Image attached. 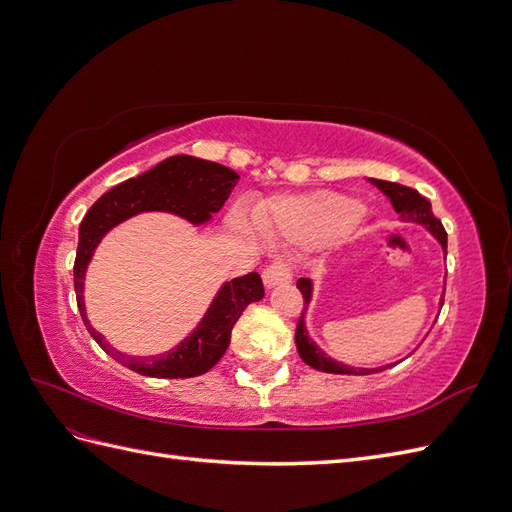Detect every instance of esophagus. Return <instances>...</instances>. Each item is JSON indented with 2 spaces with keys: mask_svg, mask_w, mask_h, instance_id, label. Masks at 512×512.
I'll list each match as a JSON object with an SVG mask.
<instances>
[{
  "mask_svg": "<svg viewBox=\"0 0 512 512\" xmlns=\"http://www.w3.org/2000/svg\"><path fill=\"white\" fill-rule=\"evenodd\" d=\"M262 282H265V288H277V286H286L292 282L290 267L286 262H273L271 267L262 271Z\"/></svg>",
  "mask_w": 512,
  "mask_h": 512,
  "instance_id": "obj_1",
  "label": "esophagus"
}]
</instances>
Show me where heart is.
Wrapping results in <instances>:
<instances>
[{"mask_svg":"<svg viewBox=\"0 0 512 512\" xmlns=\"http://www.w3.org/2000/svg\"><path fill=\"white\" fill-rule=\"evenodd\" d=\"M365 220L354 198L337 192L273 196L254 211V224L269 239L320 245L344 239Z\"/></svg>","mask_w":512,"mask_h":512,"instance_id":"obj_1","label":"heart"}]
</instances>
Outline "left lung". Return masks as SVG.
Masks as SVG:
<instances>
[{
	"label": "left lung",
	"mask_w": 512,
	"mask_h": 512,
	"mask_svg": "<svg viewBox=\"0 0 512 512\" xmlns=\"http://www.w3.org/2000/svg\"><path fill=\"white\" fill-rule=\"evenodd\" d=\"M371 185H376V188L391 200L393 209L399 213L401 222H412V224H418L423 226L429 235L436 239L440 245H442V252H444V258H446V230L442 226V222L436 218V215L431 213V203L425 198L418 194L416 190L412 188H406V185L401 183H391V181H382V179H367ZM446 280V277H444ZM301 294H303V314L299 318V324H297V333H294V344H297V350H299V356L301 359L309 365L314 367L318 371H327V374H346V376H367V374H376V371H384L389 369L397 363H389V365H382V367H352V365H346L342 361L333 359V356H329L327 352H324L312 337H309V331L305 327V312L309 309V303H312L314 299V280H309V277H301V280L297 282ZM444 305V292L440 297V303L438 307L442 309ZM440 314V312H438ZM438 320V318H436ZM436 320H433V324H436ZM412 354V352H410ZM404 361V359H401Z\"/></svg>",
	"instance_id": "1"
}]
</instances>
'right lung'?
I'll use <instances>...</instances> for the list:
<instances>
[{
  "mask_svg": "<svg viewBox=\"0 0 512 512\" xmlns=\"http://www.w3.org/2000/svg\"><path fill=\"white\" fill-rule=\"evenodd\" d=\"M237 183L239 175L232 168L181 153L162 160L143 175L115 185L91 205L83 218L74 260V292L81 318L98 346L136 374L151 378H192L205 374L224 356L230 344V331L243 309L265 297V288L258 273L224 282L211 299L205 316L175 348L153 356H134L108 344L87 318L85 273L96 247L108 230L138 213H173L192 226H205L213 220V213L222 209Z\"/></svg>",
  "mask_w": 512,
  "mask_h": 512,
  "instance_id": "obj_1",
  "label": "right lung"
}]
</instances>
